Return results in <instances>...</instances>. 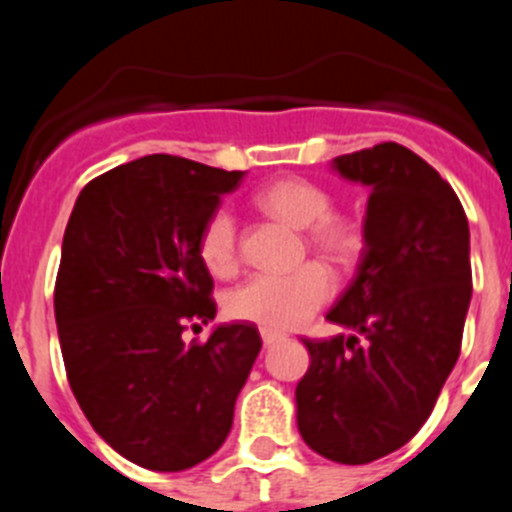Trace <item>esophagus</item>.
<instances>
[{
  "label": "esophagus",
  "mask_w": 512,
  "mask_h": 512,
  "mask_svg": "<svg viewBox=\"0 0 512 512\" xmlns=\"http://www.w3.org/2000/svg\"><path fill=\"white\" fill-rule=\"evenodd\" d=\"M284 333H279V330H271V328H261V341H264V346H274V343L284 341Z\"/></svg>",
  "instance_id": "1"
}]
</instances>
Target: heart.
I'll return each mask as SVG.
<instances>
[{
  "instance_id": "obj_1",
  "label": "heart",
  "mask_w": 512,
  "mask_h": 512,
  "mask_svg": "<svg viewBox=\"0 0 512 512\" xmlns=\"http://www.w3.org/2000/svg\"><path fill=\"white\" fill-rule=\"evenodd\" d=\"M256 207L292 228H305V241L333 261L354 259L364 233L356 217L330 210V194L320 184L287 176L266 184L253 197ZM197 253L212 277H233L241 259L238 225L228 210L205 220ZM336 292V279L320 261L302 264L289 274H256L233 289L225 300L230 318L271 330H289L310 320Z\"/></svg>"
}]
</instances>
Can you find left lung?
Segmentation results:
<instances>
[{"instance_id": "1", "label": "left lung", "mask_w": 512, "mask_h": 512, "mask_svg": "<svg viewBox=\"0 0 512 512\" xmlns=\"http://www.w3.org/2000/svg\"><path fill=\"white\" fill-rule=\"evenodd\" d=\"M333 166L372 189L359 271L328 312L359 336L305 338L297 425L325 459L369 464L420 431L459 359L472 300L469 223L451 184L400 143Z\"/></svg>"}]
</instances>
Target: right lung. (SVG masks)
<instances>
[{"label": "right lung", "mask_w": 512, "mask_h": 512, "mask_svg": "<svg viewBox=\"0 0 512 512\" xmlns=\"http://www.w3.org/2000/svg\"><path fill=\"white\" fill-rule=\"evenodd\" d=\"M241 179L166 153L135 158L81 189L63 233L53 305L66 377L94 431L153 472L223 446L261 351L253 323L184 341L217 310L200 230Z\"/></svg>", "instance_id": "obj_1"}]
</instances>
